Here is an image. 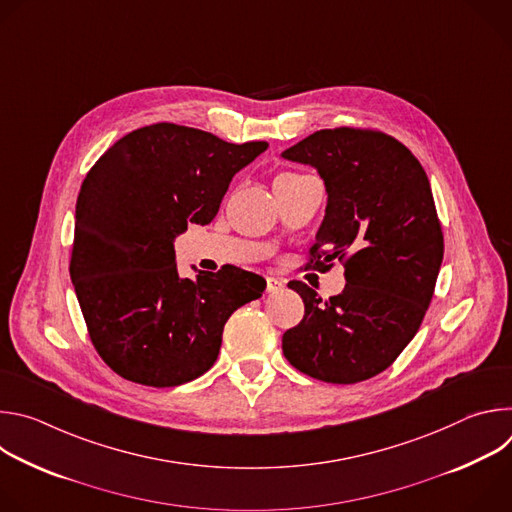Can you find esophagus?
Returning <instances> with one entry per match:
<instances>
[{
    "mask_svg": "<svg viewBox=\"0 0 512 512\" xmlns=\"http://www.w3.org/2000/svg\"><path fill=\"white\" fill-rule=\"evenodd\" d=\"M265 281H267V287H265L267 294H277V291H281L285 285L283 279H279V277H267Z\"/></svg>",
    "mask_w": 512,
    "mask_h": 512,
    "instance_id": "34e87169",
    "label": "esophagus"
}]
</instances>
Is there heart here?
Returning a JSON list of instances; mask_svg holds the SVG:
<instances>
[{
  "label": "heart",
  "mask_w": 512,
  "mask_h": 512,
  "mask_svg": "<svg viewBox=\"0 0 512 512\" xmlns=\"http://www.w3.org/2000/svg\"><path fill=\"white\" fill-rule=\"evenodd\" d=\"M283 176H296V174H283Z\"/></svg>",
  "instance_id": "1"
}]
</instances>
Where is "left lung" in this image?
<instances>
[{
    "label": "left lung",
    "instance_id": "8db88e82",
    "mask_svg": "<svg viewBox=\"0 0 512 512\" xmlns=\"http://www.w3.org/2000/svg\"><path fill=\"white\" fill-rule=\"evenodd\" d=\"M285 160L318 170L328 192L312 263H344L342 294L322 300L302 281L304 320L281 348L304 375L336 385L367 381L395 362L417 334L444 259L429 180L395 137L336 127L291 145Z\"/></svg>",
    "mask_w": 512,
    "mask_h": 512
}]
</instances>
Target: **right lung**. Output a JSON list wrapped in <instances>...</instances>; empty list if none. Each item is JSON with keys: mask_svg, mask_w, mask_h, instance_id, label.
Returning a JSON list of instances; mask_svg holds the SVG:
<instances>
[{"mask_svg": "<svg viewBox=\"0 0 512 512\" xmlns=\"http://www.w3.org/2000/svg\"><path fill=\"white\" fill-rule=\"evenodd\" d=\"M267 141L229 143L174 123L135 129L97 160L77 200L70 279L99 356L119 377L176 387L204 375L229 316L265 279L239 267L180 277L174 239L208 225Z\"/></svg>", "mask_w": 512, "mask_h": 512, "instance_id": "right-lung-1", "label": "right lung"}]
</instances>
